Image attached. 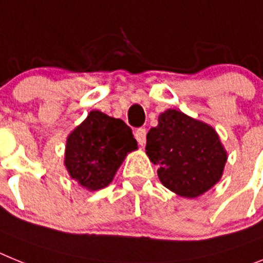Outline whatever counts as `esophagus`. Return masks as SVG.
<instances>
[{
	"mask_svg": "<svg viewBox=\"0 0 263 263\" xmlns=\"http://www.w3.org/2000/svg\"><path fill=\"white\" fill-rule=\"evenodd\" d=\"M135 136L136 140L140 145L145 144V136H147V131H145V128H138L135 131Z\"/></svg>",
	"mask_w": 263,
	"mask_h": 263,
	"instance_id": "obj_1",
	"label": "esophagus"
}]
</instances>
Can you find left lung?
I'll return each instance as SVG.
<instances>
[{
    "label": "left lung",
    "instance_id": "8db88e82",
    "mask_svg": "<svg viewBox=\"0 0 263 263\" xmlns=\"http://www.w3.org/2000/svg\"><path fill=\"white\" fill-rule=\"evenodd\" d=\"M147 134L145 152L163 186L184 198H196L219 182L227 152L211 125L176 109L159 115Z\"/></svg>",
    "mask_w": 263,
    "mask_h": 263
}]
</instances>
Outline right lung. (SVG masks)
Masks as SVG:
<instances>
[{
	"label": "right lung",
	"instance_id": "right-lung-1",
	"mask_svg": "<svg viewBox=\"0 0 263 263\" xmlns=\"http://www.w3.org/2000/svg\"><path fill=\"white\" fill-rule=\"evenodd\" d=\"M136 148L138 142L124 121L90 111L68 136L64 164L72 179L96 191L112 182L128 152Z\"/></svg>",
	"mask_w": 263,
	"mask_h": 263
}]
</instances>
